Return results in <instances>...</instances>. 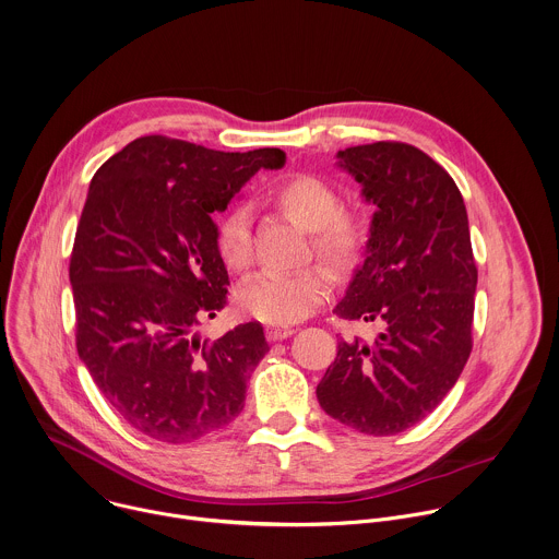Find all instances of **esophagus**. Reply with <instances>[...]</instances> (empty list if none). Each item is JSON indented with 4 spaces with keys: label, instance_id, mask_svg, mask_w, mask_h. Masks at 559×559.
Segmentation results:
<instances>
[{
    "label": "esophagus",
    "instance_id": "obj_1",
    "mask_svg": "<svg viewBox=\"0 0 559 559\" xmlns=\"http://www.w3.org/2000/svg\"><path fill=\"white\" fill-rule=\"evenodd\" d=\"M265 333H267V340L276 342V340H285V337L294 335V333H296V329L285 326V324H270V326L265 329Z\"/></svg>",
    "mask_w": 559,
    "mask_h": 559
}]
</instances>
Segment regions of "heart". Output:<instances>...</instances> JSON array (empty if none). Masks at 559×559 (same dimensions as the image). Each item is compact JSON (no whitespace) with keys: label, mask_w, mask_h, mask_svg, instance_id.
<instances>
[{"label":"heart","mask_w":559,"mask_h":559,"mask_svg":"<svg viewBox=\"0 0 559 559\" xmlns=\"http://www.w3.org/2000/svg\"><path fill=\"white\" fill-rule=\"evenodd\" d=\"M281 209L311 230V252L329 267L346 274L357 267L368 246V224L355 211H344L340 195L313 175H294L276 189ZM217 252L222 261L246 272L254 261L252 222L246 206L230 209L217 226ZM331 278L322 265L296 272H261L248 278L239 292V307L272 324L300 322L326 300Z\"/></svg>","instance_id":"b5f03b06"}]
</instances>
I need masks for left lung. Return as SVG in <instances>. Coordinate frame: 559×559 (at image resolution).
<instances>
[{"label":"left lung","mask_w":559,"mask_h":559,"mask_svg":"<svg viewBox=\"0 0 559 559\" xmlns=\"http://www.w3.org/2000/svg\"><path fill=\"white\" fill-rule=\"evenodd\" d=\"M337 157L378 211L364 265L333 311L380 333L337 342L316 395L340 424L391 437L443 402L472 353L478 270L467 211L450 173L413 144H359Z\"/></svg>","instance_id":"1"}]
</instances>
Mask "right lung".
Instances as JSON below:
<instances>
[{"instance_id": "obj_1", "label": "right lung", "mask_w": 559, "mask_h": 559, "mask_svg": "<svg viewBox=\"0 0 559 559\" xmlns=\"http://www.w3.org/2000/svg\"><path fill=\"white\" fill-rule=\"evenodd\" d=\"M281 148L224 153L144 135L92 177L70 257L76 350L133 430L191 443L243 411L246 382L270 350L246 322L209 340L200 324L228 300L213 213L226 211Z\"/></svg>"}]
</instances>
